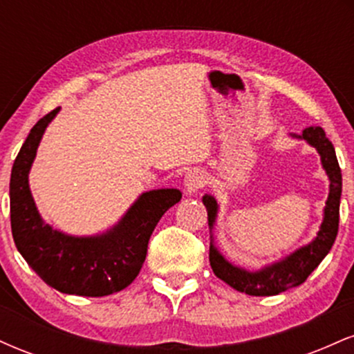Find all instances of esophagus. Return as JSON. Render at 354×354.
I'll use <instances>...</instances> for the list:
<instances>
[{
    "mask_svg": "<svg viewBox=\"0 0 354 354\" xmlns=\"http://www.w3.org/2000/svg\"><path fill=\"white\" fill-rule=\"evenodd\" d=\"M206 185V174L201 169H191L185 178V188L189 194L198 193Z\"/></svg>",
    "mask_w": 354,
    "mask_h": 354,
    "instance_id": "obj_1",
    "label": "esophagus"
}]
</instances>
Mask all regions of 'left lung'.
Listing matches in <instances>:
<instances>
[{"instance_id":"obj_1","label":"left lung","mask_w":354,"mask_h":354,"mask_svg":"<svg viewBox=\"0 0 354 354\" xmlns=\"http://www.w3.org/2000/svg\"><path fill=\"white\" fill-rule=\"evenodd\" d=\"M290 136L296 138V140H304L311 148L318 151L321 166H323L324 173L330 180V193H328V200L324 203L323 221H321L316 236L308 245H303L298 250H295L293 253L278 259V261L254 271L233 265L214 245L213 230L214 225H216L219 211L216 198L211 196V194L203 196V205L206 206V211H208V226L211 233L209 265L219 279H223L239 293L250 296H273L299 286L318 268L324 256L330 253L336 234H338L339 200L343 180H341V169L338 160H336L335 148H333L331 141L328 140L323 128H319V126H310V128L304 129L301 135L291 133Z\"/></svg>"}]
</instances>
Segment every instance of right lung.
Segmentation results:
<instances>
[{"label": "right lung", "instance_id": "add662e5", "mask_svg": "<svg viewBox=\"0 0 354 354\" xmlns=\"http://www.w3.org/2000/svg\"><path fill=\"white\" fill-rule=\"evenodd\" d=\"M53 109L31 128L10 180L11 231L19 254L44 283L66 295L108 296L135 281L158 221L181 200L176 188L145 191L116 225L98 234L75 236L55 230L41 218L30 189V171Z\"/></svg>", "mask_w": 354, "mask_h": 354}]
</instances>
